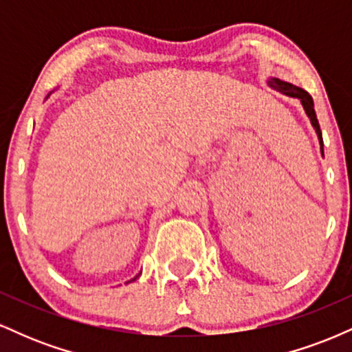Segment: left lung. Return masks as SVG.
I'll return each instance as SVG.
<instances>
[{
	"label": "left lung",
	"instance_id": "left-lung-1",
	"mask_svg": "<svg viewBox=\"0 0 352 352\" xmlns=\"http://www.w3.org/2000/svg\"><path fill=\"white\" fill-rule=\"evenodd\" d=\"M268 84L273 89H276V91L283 92V94L292 96V98H298L301 100V104H302V107H305L306 114H308V117L311 119V124H313V127L316 129V134H318L319 144H321V152H322V135H321V129H319L316 112H314L313 98H311V96L305 91V89L293 86V84H289V82H283V80H280V79H272Z\"/></svg>",
	"mask_w": 352,
	"mask_h": 352
}]
</instances>
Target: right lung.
Returning a JSON list of instances; mask_svg holds the SVG:
<instances>
[{"label": "right lung", "instance_id": "1", "mask_svg": "<svg viewBox=\"0 0 352 352\" xmlns=\"http://www.w3.org/2000/svg\"><path fill=\"white\" fill-rule=\"evenodd\" d=\"M137 278V276H135ZM135 278H134V280H135ZM134 280H131V281H134Z\"/></svg>", "mask_w": 352, "mask_h": 352}]
</instances>
